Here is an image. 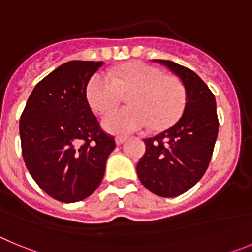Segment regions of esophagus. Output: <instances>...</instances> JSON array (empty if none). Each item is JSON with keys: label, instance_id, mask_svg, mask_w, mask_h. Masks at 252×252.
<instances>
[{"label": "esophagus", "instance_id": "34e87169", "mask_svg": "<svg viewBox=\"0 0 252 252\" xmlns=\"http://www.w3.org/2000/svg\"><path fill=\"white\" fill-rule=\"evenodd\" d=\"M126 140H127V137H125V136H116L115 137V141L117 145H121V144H124Z\"/></svg>", "mask_w": 252, "mask_h": 252}]
</instances>
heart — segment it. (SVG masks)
<instances>
[{"instance_id":"heart-1","label":"heart","mask_w":252,"mask_h":252,"mask_svg":"<svg viewBox=\"0 0 252 252\" xmlns=\"http://www.w3.org/2000/svg\"><path fill=\"white\" fill-rule=\"evenodd\" d=\"M128 93L130 106L106 115L102 126L106 131L127 135L150 126L164 130L179 120L186 106L182 82L164 70L142 62H128L112 70V77L95 73L87 84V99L93 110L106 113Z\"/></svg>"}]
</instances>
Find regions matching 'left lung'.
Here are the masks:
<instances>
[{"mask_svg":"<svg viewBox=\"0 0 252 252\" xmlns=\"http://www.w3.org/2000/svg\"><path fill=\"white\" fill-rule=\"evenodd\" d=\"M168 66L186 90L183 115L170 128L145 140L146 150L136 171L145 188L160 197L183 194L203 177L218 135L216 98L199 75L170 60Z\"/></svg>","mask_w":252,"mask_h":252,"instance_id":"obj_1","label":"left lung"}]
</instances>
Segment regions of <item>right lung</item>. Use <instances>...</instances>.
Returning <instances> with one entry per match:
<instances>
[{"label":"right lung","instance_id":"add662e5","mask_svg":"<svg viewBox=\"0 0 252 252\" xmlns=\"http://www.w3.org/2000/svg\"><path fill=\"white\" fill-rule=\"evenodd\" d=\"M103 62L72 60L35 86L20 119L22 158L46 194L64 203L98 188L116 148L87 101V84Z\"/></svg>","mask_w":252,"mask_h":252}]
</instances>
